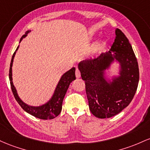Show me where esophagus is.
Returning a JSON list of instances; mask_svg holds the SVG:
<instances>
[{
    "label": "esophagus",
    "instance_id": "34e87169",
    "mask_svg": "<svg viewBox=\"0 0 150 150\" xmlns=\"http://www.w3.org/2000/svg\"><path fill=\"white\" fill-rule=\"evenodd\" d=\"M76 78H80L81 77L80 71L78 69H76Z\"/></svg>",
    "mask_w": 150,
    "mask_h": 150
}]
</instances>
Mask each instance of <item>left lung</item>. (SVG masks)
Masks as SVG:
<instances>
[{"instance_id": "obj_1", "label": "left lung", "mask_w": 150, "mask_h": 150, "mask_svg": "<svg viewBox=\"0 0 150 150\" xmlns=\"http://www.w3.org/2000/svg\"><path fill=\"white\" fill-rule=\"evenodd\" d=\"M115 61L119 64V75L108 78L106 70ZM85 81L89 109L98 118H109L120 112L130 103L139 83L137 58L129 40L116 28L115 39L108 52L78 64Z\"/></svg>"}]
</instances>
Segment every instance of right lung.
<instances>
[{
  "mask_svg": "<svg viewBox=\"0 0 150 150\" xmlns=\"http://www.w3.org/2000/svg\"><path fill=\"white\" fill-rule=\"evenodd\" d=\"M30 32H31V30H28L25 33V34L23 35L21 40H20V42L23 40V38H26L27 35ZM18 48H19V45H18L16 52H15L13 57H12L11 66H10L9 70L10 83H11L12 91H13L15 98H16L17 102L19 103V105H21L22 108L25 111L28 112V113L30 114V115L35 116V117H38V118L42 119V120H50V119L54 118L57 115H59V113L62 111V102H63L64 98L65 96V94L67 93V89H68L70 83L74 80L76 79L75 67H72L71 69L67 71V72H65L62 76L59 81L58 84L57 85V87L55 88L52 96L51 98L47 102L45 103L43 105H40V106H32V105H29L21 100V98L18 96L16 87L13 85V82L12 67H13V59H14L15 55H16V52L18 51Z\"/></svg>",
  "mask_w": 150,
  "mask_h": 150,
  "instance_id": "add662e5",
  "label": "right lung"
}]
</instances>
